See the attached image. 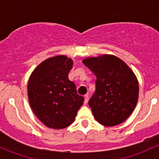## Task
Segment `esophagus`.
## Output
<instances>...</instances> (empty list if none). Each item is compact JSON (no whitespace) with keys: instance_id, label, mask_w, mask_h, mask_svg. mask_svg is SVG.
<instances>
[{"instance_id":"1","label":"esophagus","mask_w":159,"mask_h":159,"mask_svg":"<svg viewBox=\"0 0 159 159\" xmlns=\"http://www.w3.org/2000/svg\"><path fill=\"white\" fill-rule=\"evenodd\" d=\"M88 100H89V96L88 95H85L84 96V104H87L88 102Z\"/></svg>"}]
</instances>
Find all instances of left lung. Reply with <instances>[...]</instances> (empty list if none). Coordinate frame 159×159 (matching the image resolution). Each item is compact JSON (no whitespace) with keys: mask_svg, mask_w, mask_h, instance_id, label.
<instances>
[{"mask_svg":"<svg viewBox=\"0 0 159 159\" xmlns=\"http://www.w3.org/2000/svg\"><path fill=\"white\" fill-rule=\"evenodd\" d=\"M83 63L96 75V90L88 102L95 119L105 126L122 123L138 102L139 87L134 72L114 55L87 58Z\"/></svg>","mask_w":159,"mask_h":159,"instance_id":"1","label":"left lung"}]
</instances>
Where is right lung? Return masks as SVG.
<instances>
[{
	"label": "right lung",
	"instance_id": "1",
	"mask_svg": "<svg viewBox=\"0 0 159 159\" xmlns=\"http://www.w3.org/2000/svg\"><path fill=\"white\" fill-rule=\"evenodd\" d=\"M72 59L63 55L50 57L32 72L27 85L29 102L34 114L47 127L62 129L71 125L84 98L77 93L68 75Z\"/></svg>",
	"mask_w": 159,
	"mask_h": 159
}]
</instances>
